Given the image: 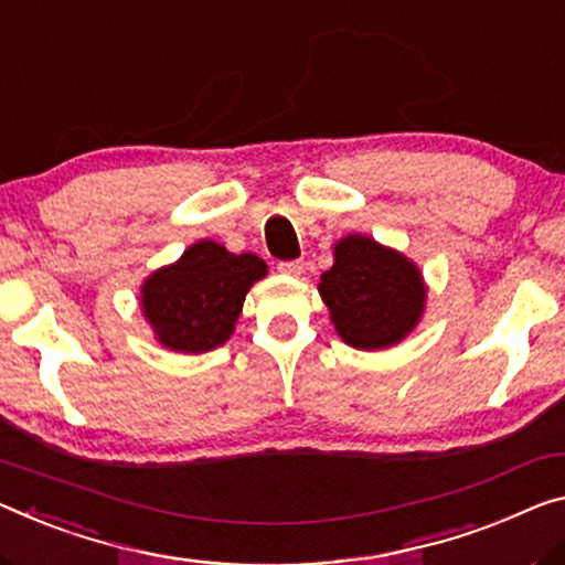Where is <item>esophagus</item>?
Wrapping results in <instances>:
<instances>
[{"instance_id": "esophagus-1", "label": "esophagus", "mask_w": 565, "mask_h": 565, "mask_svg": "<svg viewBox=\"0 0 565 565\" xmlns=\"http://www.w3.org/2000/svg\"><path fill=\"white\" fill-rule=\"evenodd\" d=\"M277 270H280L282 275L298 277L302 273V263L300 259H282V263H277Z\"/></svg>"}]
</instances>
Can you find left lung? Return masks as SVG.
I'll return each instance as SVG.
<instances>
[{
    "label": "left lung",
    "mask_w": 565,
    "mask_h": 565,
    "mask_svg": "<svg viewBox=\"0 0 565 565\" xmlns=\"http://www.w3.org/2000/svg\"><path fill=\"white\" fill-rule=\"evenodd\" d=\"M338 335L353 349L376 351L402 341L422 316V275L404 255L361 234L335 245V263L318 285Z\"/></svg>",
    "instance_id": "8db88e82"
}]
</instances>
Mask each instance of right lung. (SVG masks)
<instances>
[{
	"mask_svg": "<svg viewBox=\"0 0 565 565\" xmlns=\"http://www.w3.org/2000/svg\"><path fill=\"white\" fill-rule=\"evenodd\" d=\"M257 255H232L202 239L177 265L161 267L143 285V312L171 351L204 353L227 341L249 285L265 277Z\"/></svg>",
	"mask_w": 565,
	"mask_h": 565,
	"instance_id": "right-lung-1",
	"label": "right lung"
}]
</instances>
